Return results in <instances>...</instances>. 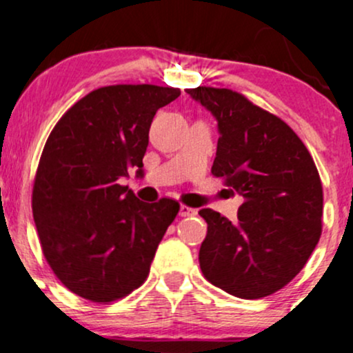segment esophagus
I'll return each instance as SVG.
<instances>
[{
  "instance_id": "obj_1",
  "label": "esophagus",
  "mask_w": 353,
  "mask_h": 353,
  "mask_svg": "<svg viewBox=\"0 0 353 353\" xmlns=\"http://www.w3.org/2000/svg\"><path fill=\"white\" fill-rule=\"evenodd\" d=\"M194 214H196V209L188 208V205H181V209H179V216H181V217L194 216Z\"/></svg>"
}]
</instances>
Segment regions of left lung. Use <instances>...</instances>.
<instances>
[{
  "label": "left lung",
  "mask_w": 353,
  "mask_h": 353,
  "mask_svg": "<svg viewBox=\"0 0 353 353\" xmlns=\"http://www.w3.org/2000/svg\"><path fill=\"white\" fill-rule=\"evenodd\" d=\"M185 92L217 121L212 174L244 197L237 224L201 209L199 264L210 283L241 299L277 292L309 261L322 234V182L310 152L277 116L230 89Z\"/></svg>",
  "instance_id": "8db88e82"
}]
</instances>
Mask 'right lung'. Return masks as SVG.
<instances>
[{"instance_id": "add662e5", "label": "right lung", "mask_w": 353, "mask_h": 353, "mask_svg": "<svg viewBox=\"0 0 353 353\" xmlns=\"http://www.w3.org/2000/svg\"><path fill=\"white\" fill-rule=\"evenodd\" d=\"M176 88L117 84L89 92L48 137L33 188L43 254L71 292L92 302L131 294L148 277L179 204L139 201L119 179L143 174L149 128Z\"/></svg>"}]
</instances>
